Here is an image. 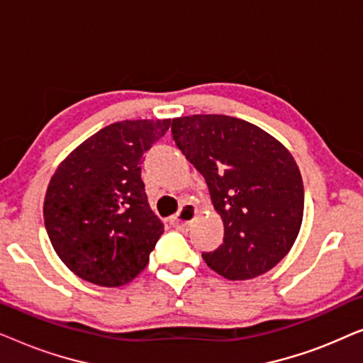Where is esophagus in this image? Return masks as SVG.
I'll use <instances>...</instances> for the list:
<instances>
[{
  "instance_id": "esophagus-1",
  "label": "esophagus",
  "mask_w": 363,
  "mask_h": 363,
  "mask_svg": "<svg viewBox=\"0 0 363 363\" xmlns=\"http://www.w3.org/2000/svg\"><path fill=\"white\" fill-rule=\"evenodd\" d=\"M198 210L193 205H183L180 211L177 213V216L172 218V225L177 228H185L196 220Z\"/></svg>"
}]
</instances>
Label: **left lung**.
<instances>
[{
	"label": "left lung",
	"mask_w": 363,
	"mask_h": 363,
	"mask_svg": "<svg viewBox=\"0 0 363 363\" xmlns=\"http://www.w3.org/2000/svg\"><path fill=\"white\" fill-rule=\"evenodd\" d=\"M172 135L205 178L225 226L218 250L203 252L213 271L246 281L291 251L304 216L299 167L282 143L255 123L220 113L177 117Z\"/></svg>",
	"instance_id": "1"
}]
</instances>
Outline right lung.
Returning a JSON list of instances; mask_svg holds the SVG:
<instances>
[{
	"instance_id": "1",
	"label": "right lung",
	"mask_w": 363,
	"mask_h": 363,
	"mask_svg": "<svg viewBox=\"0 0 363 363\" xmlns=\"http://www.w3.org/2000/svg\"><path fill=\"white\" fill-rule=\"evenodd\" d=\"M170 123H111L57 165L44 196V225L54 251L81 279L118 287L145 269L163 225L148 206L140 160Z\"/></svg>"
}]
</instances>
